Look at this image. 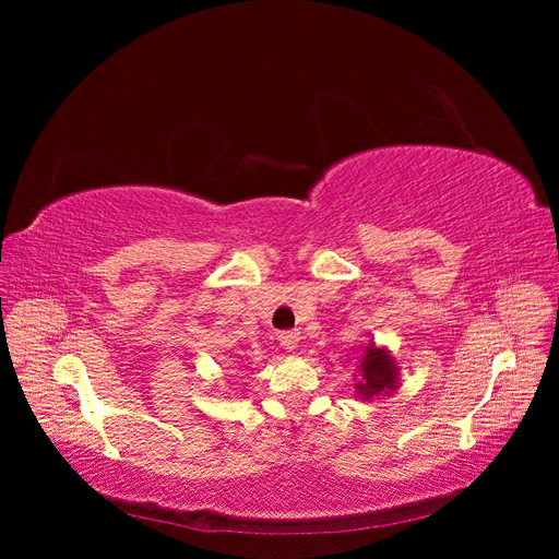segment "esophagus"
<instances>
[{"label": "esophagus", "instance_id": "esophagus-1", "mask_svg": "<svg viewBox=\"0 0 559 559\" xmlns=\"http://www.w3.org/2000/svg\"><path fill=\"white\" fill-rule=\"evenodd\" d=\"M277 341H280V345H282L286 352H294V349L298 347L300 333H296V331H282V333L277 335Z\"/></svg>", "mask_w": 559, "mask_h": 559}]
</instances>
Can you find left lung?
<instances>
[{
  "label": "left lung",
  "instance_id": "obj_1",
  "mask_svg": "<svg viewBox=\"0 0 559 559\" xmlns=\"http://www.w3.org/2000/svg\"><path fill=\"white\" fill-rule=\"evenodd\" d=\"M399 376L401 373L392 352L368 341L357 361V384H354V389H357V396L361 401L392 396L401 384Z\"/></svg>",
  "mask_w": 559,
  "mask_h": 559
}]
</instances>
